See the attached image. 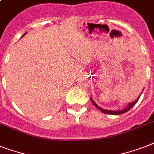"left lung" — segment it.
<instances>
[{"label": "left lung", "instance_id": "obj_1", "mask_svg": "<svg viewBox=\"0 0 154 154\" xmlns=\"http://www.w3.org/2000/svg\"><path fill=\"white\" fill-rule=\"evenodd\" d=\"M144 90V89H143ZM143 92V91H142ZM142 94V93H141ZM141 94H140V96L137 97V98L135 100V101H134L133 102H129V104H128V105H127L126 108H125L124 109H122V110H118V111H113V110H109V109H102L101 107H100V106H98V105H97L96 103H95V101H94V99L92 98V97H90V100H91V102L94 104V105H95L97 109H98L99 110H101V112H104V113H106V114H112V115H119V114H122V113H125V112H126L127 111H129L130 109H131L133 106H134L135 104H136L137 101H138L139 98H140V97H141Z\"/></svg>", "mask_w": 154, "mask_h": 154}]
</instances>
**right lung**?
Here are the masks:
<instances>
[{"mask_svg":"<svg viewBox=\"0 0 154 154\" xmlns=\"http://www.w3.org/2000/svg\"><path fill=\"white\" fill-rule=\"evenodd\" d=\"M25 34H26V33H25V34H24V35H23V36H22V37H24V36H25Z\"/></svg>","mask_w":154,"mask_h":154,"instance_id":"obj_1","label":"right lung"}]
</instances>
